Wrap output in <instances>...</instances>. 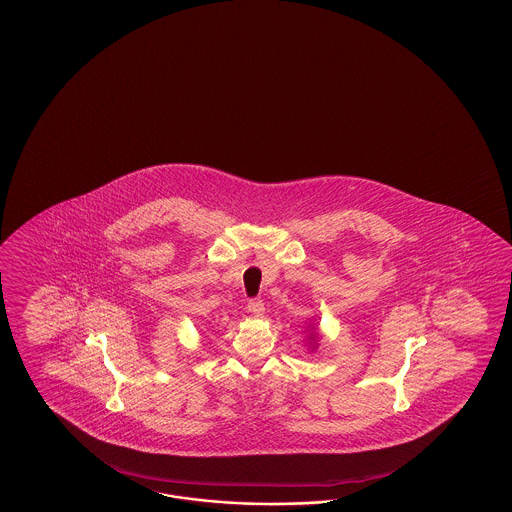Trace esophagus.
I'll use <instances>...</instances> for the list:
<instances>
[{"label": "esophagus", "instance_id": "34e87169", "mask_svg": "<svg viewBox=\"0 0 512 512\" xmlns=\"http://www.w3.org/2000/svg\"><path fill=\"white\" fill-rule=\"evenodd\" d=\"M247 309H249V313L254 316H261L265 313V305H263V300H260V298H252V300H249Z\"/></svg>", "mask_w": 512, "mask_h": 512}]
</instances>
